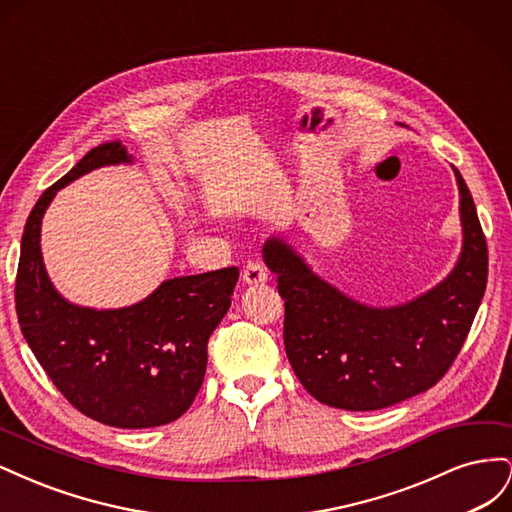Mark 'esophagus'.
<instances>
[{
  "label": "esophagus",
  "mask_w": 512,
  "mask_h": 512,
  "mask_svg": "<svg viewBox=\"0 0 512 512\" xmlns=\"http://www.w3.org/2000/svg\"><path fill=\"white\" fill-rule=\"evenodd\" d=\"M267 269L260 265V262H247L243 267V282L247 286H258V284H265L267 282Z\"/></svg>",
  "instance_id": "esophagus-1"
}]
</instances>
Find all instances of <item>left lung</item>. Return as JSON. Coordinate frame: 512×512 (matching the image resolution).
<instances>
[{
  "mask_svg": "<svg viewBox=\"0 0 512 512\" xmlns=\"http://www.w3.org/2000/svg\"><path fill=\"white\" fill-rule=\"evenodd\" d=\"M461 194L463 252L446 280L406 305L374 309L322 282L282 241L265 260L284 299V346L294 374L320 404L352 412L399 404L438 384L466 342L487 286V239L472 194Z\"/></svg>",
  "mask_w": 512,
  "mask_h": 512,
  "instance_id": "1",
  "label": "left lung"
}]
</instances>
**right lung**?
<instances>
[{"mask_svg":"<svg viewBox=\"0 0 512 512\" xmlns=\"http://www.w3.org/2000/svg\"><path fill=\"white\" fill-rule=\"evenodd\" d=\"M119 162H130L121 141L102 143L44 190L25 224L14 301L25 342L76 410L111 427L145 429L173 423L192 406L239 269L175 277L145 301L108 312L61 299L42 265V215L66 183Z\"/></svg>","mask_w":512,"mask_h":512,"instance_id":"right-lung-1","label":"right lung"}]
</instances>
